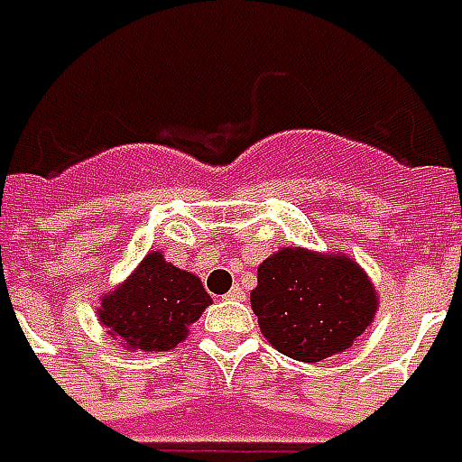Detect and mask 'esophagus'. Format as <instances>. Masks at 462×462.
<instances>
[{"mask_svg":"<svg viewBox=\"0 0 462 462\" xmlns=\"http://www.w3.org/2000/svg\"><path fill=\"white\" fill-rule=\"evenodd\" d=\"M226 298H228V300H243L245 295H243L241 286H234V289H231V291H228V293H226Z\"/></svg>","mask_w":462,"mask_h":462,"instance_id":"34e87169","label":"esophagus"}]
</instances>
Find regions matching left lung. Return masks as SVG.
<instances>
[{
  "mask_svg": "<svg viewBox=\"0 0 462 462\" xmlns=\"http://www.w3.org/2000/svg\"><path fill=\"white\" fill-rule=\"evenodd\" d=\"M250 300L267 341L300 363L350 348L377 310L372 283L348 257L298 248L262 262Z\"/></svg>",
  "mask_w": 462,
  "mask_h": 462,
  "instance_id": "1",
  "label": "left lung"
}]
</instances>
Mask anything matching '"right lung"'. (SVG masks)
<instances>
[{
    "mask_svg": "<svg viewBox=\"0 0 462 462\" xmlns=\"http://www.w3.org/2000/svg\"><path fill=\"white\" fill-rule=\"evenodd\" d=\"M212 298L200 279L150 253L116 293L106 295L99 322L126 348L171 350Z\"/></svg>",
    "mask_w": 462,
    "mask_h": 462,
    "instance_id": "obj_1",
    "label": "right lung"
}]
</instances>
